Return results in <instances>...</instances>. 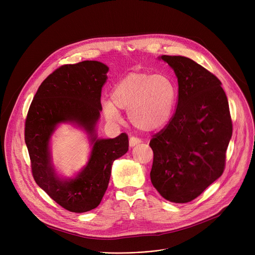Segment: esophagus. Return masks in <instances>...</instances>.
Returning a JSON list of instances; mask_svg holds the SVG:
<instances>
[{
    "label": "esophagus",
    "mask_w": 255,
    "mask_h": 255,
    "mask_svg": "<svg viewBox=\"0 0 255 255\" xmlns=\"http://www.w3.org/2000/svg\"><path fill=\"white\" fill-rule=\"evenodd\" d=\"M140 142H141V140H140L138 137L131 136V137L129 138V145H130V146H134V145H136V144H138V143H140Z\"/></svg>",
    "instance_id": "1"
}]
</instances>
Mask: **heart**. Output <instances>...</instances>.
<instances>
[{"instance_id":"b5f03b06","label":"heart","mask_w":255,"mask_h":255,"mask_svg":"<svg viewBox=\"0 0 255 255\" xmlns=\"http://www.w3.org/2000/svg\"><path fill=\"white\" fill-rule=\"evenodd\" d=\"M177 101V89L164 75L143 72L129 73L114 87L112 99L102 101L105 117L118 122L120 110L128 111L132 125L143 131L164 127L170 120Z\"/></svg>"}]
</instances>
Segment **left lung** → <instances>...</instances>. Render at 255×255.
<instances>
[{"label": "left lung", "mask_w": 255, "mask_h": 255, "mask_svg": "<svg viewBox=\"0 0 255 255\" xmlns=\"http://www.w3.org/2000/svg\"><path fill=\"white\" fill-rule=\"evenodd\" d=\"M178 77L177 110L153 135L151 181L162 197L189 203L225 168L233 134L230 106L221 82L193 60L162 56Z\"/></svg>", "instance_id": "8db88e82"}]
</instances>
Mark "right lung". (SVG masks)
Listing matches in <instances>:
<instances>
[{
	"mask_svg": "<svg viewBox=\"0 0 255 255\" xmlns=\"http://www.w3.org/2000/svg\"><path fill=\"white\" fill-rule=\"evenodd\" d=\"M107 72L109 67L97 61L59 67L40 85L25 118L24 141L35 182L58 205L74 213L99 206L109 186L113 162L128 151L126 133L110 139H99L95 134ZM66 120L87 130L93 148L85 169L75 179L62 181L50 165L48 142L56 124Z\"/></svg>",
	"mask_w": 255,
	"mask_h": 255,
	"instance_id": "1",
	"label": "right lung"
}]
</instances>
